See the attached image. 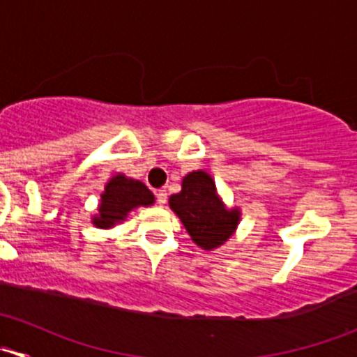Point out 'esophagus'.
Instances as JSON below:
<instances>
[{
	"instance_id": "34e87169",
	"label": "esophagus",
	"mask_w": 357,
	"mask_h": 357,
	"mask_svg": "<svg viewBox=\"0 0 357 357\" xmlns=\"http://www.w3.org/2000/svg\"><path fill=\"white\" fill-rule=\"evenodd\" d=\"M155 195H157V204L158 205H164L165 202H167V192H165V190H157Z\"/></svg>"
}]
</instances>
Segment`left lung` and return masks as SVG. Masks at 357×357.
<instances>
[{
	"mask_svg": "<svg viewBox=\"0 0 357 357\" xmlns=\"http://www.w3.org/2000/svg\"><path fill=\"white\" fill-rule=\"evenodd\" d=\"M169 207L181 219L193 243L204 250L225 245L242 219L238 207H228L207 171H192L183 178L181 192L169 197Z\"/></svg>",
	"mask_w": 357,
	"mask_h": 357,
	"instance_id": "left-lung-1",
	"label": "left lung"
}]
</instances>
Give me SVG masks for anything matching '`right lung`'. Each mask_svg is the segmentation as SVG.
<instances>
[{
    "label": "right lung",
    "mask_w": 357,
    "mask_h": 357,
    "mask_svg": "<svg viewBox=\"0 0 357 357\" xmlns=\"http://www.w3.org/2000/svg\"><path fill=\"white\" fill-rule=\"evenodd\" d=\"M153 202L155 197L145 183L117 172L107 181L105 190L100 195L96 214L91 215V222L100 229H110L126 221L129 212L138 207H150Z\"/></svg>",
    "instance_id": "add662e5"
}]
</instances>
